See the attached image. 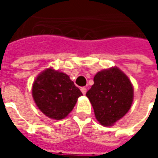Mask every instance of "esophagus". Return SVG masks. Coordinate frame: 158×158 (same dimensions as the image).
<instances>
[{
	"label": "esophagus",
	"instance_id": "obj_1",
	"mask_svg": "<svg viewBox=\"0 0 158 158\" xmlns=\"http://www.w3.org/2000/svg\"><path fill=\"white\" fill-rule=\"evenodd\" d=\"M81 91L82 92V94L85 95L86 94V92H87V89L85 88V87H82V88H81Z\"/></svg>",
	"mask_w": 158,
	"mask_h": 158
}]
</instances>
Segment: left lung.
Listing matches in <instances>:
<instances>
[{"label":"left lung","instance_id":"1","mask_svg":"<svg viewBox=\"0 0 158 158\" xmlns=\"http://www.w3.org/2000/svg\"><path fill=\"white\" fill-rule=\"evenodd\" d=\"M98 121L112 126L130 109L134 89L128 77L117 68L98 72L94 84L86 93Z\"/></svg>","mask_w":158,"mask_h":158}]
</instances>
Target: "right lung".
I'll return each instance as SVG.
<instances>
[{"label":"right lung","instance_id":"1","mask_svg":"<svg viewBox=\"0 0 158 158\" xmlns=\"http://www.w3.org/2000/svg\"><path fill=\"white\" fill-rule=\"evenodd\" d=\"M82 95L69 76L52 69L42 72L32 86V97L37 106L52 119L67 117Z\"/></svg>","mask_w":158,"mask_h":158}]
</instances>
